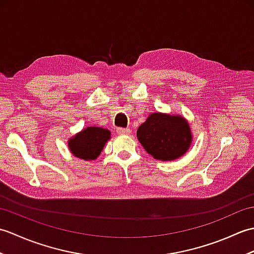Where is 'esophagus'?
I'll list each match as a JSON object with an SVG mask.
<instances>
[{"mask_svg": "<svg viewBox=\"0 0 254 254\" xmlns=\"http://www.w3.org/2000/svg\"><path fill=\"white\" fill-rule=\"evenodd\" d=\"M117 133L121 134V135H127V134L131 133V131H130V128H127V127H118Z\"/></svg>", "mask_w": 254, "mask_h": 254, "instance_id": "1", "label": "esophagus"}]
</instances>
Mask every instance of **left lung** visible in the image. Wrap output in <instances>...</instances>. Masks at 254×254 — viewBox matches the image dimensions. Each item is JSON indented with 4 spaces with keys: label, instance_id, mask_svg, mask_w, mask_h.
<instances>
[{
    "label": "left lung",
    "instance_id": "obj_1",
    "mask_svg": "<svg viewBox=\"0 0 254 254\" xmlns=\"http://www.w3.org/2000/svg\"><path fill=\"white\" fill-rule=\"evenodd\" d=\"M136 135L145 150L158 160H175L191 146L192 133L181 116L155 112L138 127Z\"/></svg>",
    "mask_w": 254,
    "mask_h": 254
}]
</instances>
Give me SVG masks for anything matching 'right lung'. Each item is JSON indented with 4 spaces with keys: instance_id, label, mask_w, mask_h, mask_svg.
Returning a JSON list of instances; mask_svg holds the SVG:
<instances>
[{
    "instance_id": "obj_1",
    "label": "right lung",
    "mask_w": 254,
    "mask_h": 254,
    "mask_svg": "<svg viewBox=\"0 0 254 254\" xmlns=\"http://www.w3.org/2000/svg\"><path fill=\"white\" fill-rule=\"evenodd\" d=\"M111 133L104 127H88L68 139V148L79 159L95 160L110 138Z\"/></svg>"
}]
</instances>
